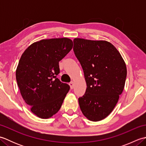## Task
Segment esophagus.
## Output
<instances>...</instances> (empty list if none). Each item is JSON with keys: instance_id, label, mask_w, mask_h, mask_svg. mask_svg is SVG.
I'll use <instances>...</instances> for the list:
<instances>
[{"instance_id": "34e87169", "label": "esophagus", "mask_w": 146, "mask_h": 146, "mask_svg": "<svg viewBox=\"0 0 146 146\" xmlns=\"http://www.w3.org/2000/svg\"><path fill=\"white\" fill-rule=\"evenodd\" d=\"M69 85H70V86L71 89H73V88H74V83H73V82H70V83H69Z\"/></svg>"}]
</instances>
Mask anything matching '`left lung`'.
I'll return each mask as SVG.
<instances>
[{
	"instance_id": "left-lung-1",
	"label": "left lung",
	"mask_w": 146,
	"mask_h": 146,
	"mask_svg": "<svg viewBox=\"0 0 146 146\" xmlns=\"http://www.w3.org/2000/svg\"><path fill=\"white\" fill-rule=\"evenodd\" d=\"M73 42L87 86L78 98L80 109L88 120L97 122L115 107L124 88L126 64L116 48L107 41L75 38Z\"/></svg>"
}]
</instances>
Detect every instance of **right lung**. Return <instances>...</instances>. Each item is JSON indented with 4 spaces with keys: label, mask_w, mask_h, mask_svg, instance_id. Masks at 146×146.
Listing matches in <instances>:
<instances>
[{
    "label": "right lung",
    "mask_w": 146,
    "mask_h": 146,
    "mask_svg": "<svg viewBox=\"0 0 146 146\" xmlns=\"http://www.w3.org/2000/svg\"><path fill=\"white\" fill-rule=\"evenodd\" d=\"M67 38L42 39L31 44L22 54L15 76L21 94L30 110L41 119L56 113L70 90L57 78L59 61L73 48Z\"/></svg>",
    "instance_id": "1"
}]
</instances>
